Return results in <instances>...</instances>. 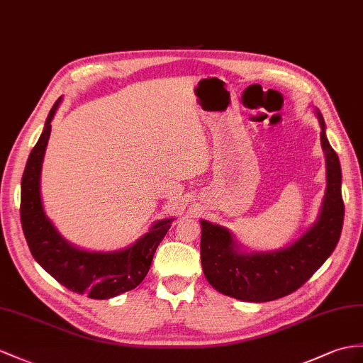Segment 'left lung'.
<instances>
[{
    "label": "left lung",
    "instance_id": "left-lung-1",
    "mask_svg": "<svg viewBox=\"0 0 363 363\" xmlns=\"http://www.w3.org/2000/svg\"><path fill=\"white\" fill-rule=\"evenodd\" d=\"M320 123V141L326 162V192L317 222L293 245L269 252H240L226 228L201 223V268L209 284L220 293L245 302H271L285 297L311 279L337 245L345 216L339 157Z\"/></svg>",
    "mask_w": 363,
    "mask_h": 363
}]
</instances>
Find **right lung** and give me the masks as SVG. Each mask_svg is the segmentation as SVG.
<instances>
[{
	"instance_id": "right-lung-1",
	"label": "right lung",
	"mask_w": 363,
	"mask_h": 363,
	"mask_svg": "<svg viewBox=\"0 0 363 363\" xmlns=\"http://www.w3.org/2000/svg\"><path fill=\"white\" fill-rule=\"evenodd\" d=\"M61 99L52 106L43 134L33 146L21 180V226L29 250L52 277L77 294L91 298H111L137 288L151 268L155 250L174 218L158 220L129 248L113 252L78 250L66 242L48 218L40 194L44 152L50 135V121Z\"/></svg>"
}]
</instances>
